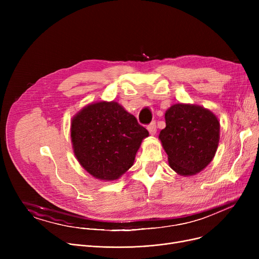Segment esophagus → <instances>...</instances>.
Here are the masks:
<instances>
[{
	"instance_id": "34e87169",
	"label": "esophagus",
	"mask_w": 259,
	"mask_h": 259,
	"mask_svg": "<svg viewBox=\"0 0 259 259\" xmlns=\"http://www.w3.org/2000/svg\"><path fill=\"white\" fill-rule=\"evenodd\" d=\"M147 129H148L149 133H150L151 135H155L156 130H157V129H156V124H155V121H152L150 125H148Z\"/></svg>"
}]
</instances>
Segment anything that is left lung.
Here are the masks:
<instances>
[{"label": "left lung", "instance_id": "obj_1", "mask_svg": "<svg viewBox=\"0 0 259 259\" xmlns=\"http://www.w3.org/2000/svg\"><path fill=\"white\" fill-rule=\"evenodd\" d=\"M166 128L158 139L168 155L169 166L182 176L205 169L216 153L221 124L207 108L193 104H174L165 113Z\"/></svg>", "mask_w": 259, "mask_h": 259}]
</instances>
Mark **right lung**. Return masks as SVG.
Returning a JSON list of instances; mask_svg holds the SVG:
<instances>
[{
	"label": "right lung",
	"mask_w": 259,
	"mask_h": 259,
	"mask_svg": "<svg viewBox=\"0 0 259 259\" xmlns=\"http://www.w3.org/2000/svg\"><path fill=\"white\" fill-rule=\"evenodd\" d=\"M70 137L79 165L94 179L112 182L133 166L149 132L117 102L101 101L72 117Z\"/></svg>",
	"instance_id": "obj_1"
}]
</instances>
